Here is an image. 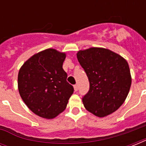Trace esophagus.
Here are the masks:
<instances>
[{
	"instance_id": "1",
	"label": "esophagus",
	"mask_w": 146,
	"mask_h": 146,
	"mask_svg": "<svg viewBox=\"0 0 146 146\" xmlns=\"http://www.w3.org/2000/svg\"><path fill=\"white\" fill-rule=\"evenodd\" d=\"M74 90H75V92H76V91H78V89H79V88H78V85H74Z\"/></svg>"
}]
</instances>
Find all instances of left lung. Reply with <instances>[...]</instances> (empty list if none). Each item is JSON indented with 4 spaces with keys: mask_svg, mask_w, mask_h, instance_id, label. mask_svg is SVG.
<instances>
[{
    "mask_svg": "<svg viewBox=\"0 0 146 146\" xmlns=\"http://www.w3.org/2000/svg\"><path fill=\"white\" fill-rule=\"evenodd\" d=\"M78 61L89 81V90L82 98L87 111L103 117L113 113L127 98L132 78L126 60L103 48L79 50Z\"/></svg>",
    "mask_w": 146,
    "mask_h": 146,
    "instance_id": "left-lung-1",
    "label": "left lung"
}]
</instances>
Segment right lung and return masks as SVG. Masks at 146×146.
Here are the masks:
<instances>
[{"mask_svg":"<svg viewBox=\"0 0 146 146\" xmlns=\"http://www.w3.org/2000/svg\"><path fill=\"white\" fill-rule=\"evenodd\" d=\"M65 58V53L45 49L29 58L19 69V95L26 106L42 118L52 119L63 112L73 93L63 69Z\"/></svg>","mask_w":146,"mask_h":146,"instance_id":"right-lung-1","label":"right lung"}]
</instances>
